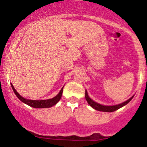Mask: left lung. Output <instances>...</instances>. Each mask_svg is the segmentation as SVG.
<instances>
[{
  "label": "left lung",
  "instance_id": "left-lung-1",
  "mask_svg": "<svg viewBox=\"0 0 147 147\" xmlns=\"http://www.w3.org/2000/svg\"><path fill=\"white\" fill-rule=\"evenodd\" d=\"M86 99L87 102L88 103V104L90 105L91 107L93 108L95 110L99 111H103V112H113V111H115L118 110L119 109L122 108V106L126 105V104L129 103L131 99H133V96L131 97L129 99H128L126 102L122 103V104H117V105H114V106H104V105H101V104H98V103L94 102L92 99H91L90 97H89L88 95L87 91L86 90V95H85Z\"/></svg>",
  "mask_w": 147,
  "mask_h": 147
}]
</instances>
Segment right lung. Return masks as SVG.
<instances>
[{
	"mask_svg": "<svg viewBox=\"0 0 147 147\" xmlns=\"http://www.w3.org/2000/svg\"><path fill=\"white\" fill-rule=\"evenodd\" d=\"M11 88H12L13 90H14V93L16 94V95L17 96V97L21 102H23L25 104H26L27 105L32 106L33 108H36V109H42V108H50L52 106H55L59 101L60 100L61 97L62 96V92H63V87L61 89L60 92H59L58 95L55 96V97L52 99H47V100H31V99H25L24 97H23L18 94V92L16 90V89L14 88V87L13 86L12 84H11Z\"/></svg>",
	"mask_w": 147,
	"mask_h": 147,
	"instance_id": "add662e5",
	"label": "right lung"
}]
</instances>
